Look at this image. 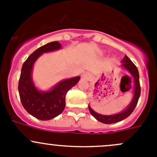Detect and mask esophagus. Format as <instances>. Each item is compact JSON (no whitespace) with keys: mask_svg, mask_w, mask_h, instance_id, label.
<instances>
[{"mask_svg":"<svg viewBox=\"0 0 157 157\" xmlns=\"http://www.w3.org/2000/svg\"><path fill=\"white\" fill-rule=\"evenodd\" d=\"M90 77H91V76H90V74H89L88 72L84 73V74L83 75V78L85 79V80H89V79L90 78Z\"/></svg>","mask_w":157,"mask_h":157,"instance_id":"obj_1","label":"esophagus"}]
</instances>
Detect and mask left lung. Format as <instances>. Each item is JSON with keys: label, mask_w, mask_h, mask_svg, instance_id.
<instances>
[{"label": "left lung", "mask_w": 157, "mask_h": 157, "mask_svg": "<svg viewBox=\"0 0 157 157\" xmlns=\"http://www.w3.org/2000/svg\"><path fill=\"white\" fill-rule=\"evenodd\" d=\"M121 67L125 69L126 71L131 74V77H133V80H131V83L134 85V96H133L132 100L130 102L129 105L126 107L123 111H121L119 113L115 114V115H101V114L97 113L95 111L92 109L90 105H89V110H90L91 115L98 120L100 122L104 123V124H112V123H116L118 121H121L122 120L128 118L130 115L133 112L134 109H135L136 105H137V102H138L139 97L140 95V81H139V72L137 70V67L134 65V63L129 59V58L127 55H124V58L121 61ZM128 77V76H127Z\"/></svg>", "instance_id": "left-lung-1"}]
</instances>
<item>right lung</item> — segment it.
Here are the masks:
<instances>
[{
    "instance_id": "add662e5",
    "label": "right lung",
    "mask_w": 157,
    "mask_h": 157,
    "mask_svg": "<svg viewBox=\"0 0 157 157\" xmlns=\"http://www.w3.org/2000/svg\"><path fill=\"white\" fill-rule=\"evenodd\" d=\"M61 48V44L57 41L49 42L36 49L22 66L18 84L20 100L28 113L39 120L46 121L59 115L65 107L67 91L75 86L80 79L78 76L63 80L48 91H41L35 86L32 73L36 60L43 53Z\"/></svg>"
}]
</instances>
